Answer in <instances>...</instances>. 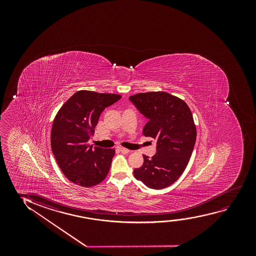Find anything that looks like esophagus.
<instances>
[{"instance_id": "34e87169", "label": "esophagus", "mask_w": 256, "mask_h": 256, "mask_svg": "<svg viewBox=\"0 0 256 256\" xmlns=\"http://www.w3.org/2000/svg\"><path fill=\"white\" fill-rule=\"evenodd\" d=\"M120 151L122 154H128L130 152V150L125 148H120Z\"/></svg>"}]
</instances>
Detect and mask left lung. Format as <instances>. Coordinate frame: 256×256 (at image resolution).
<instances>
[{"label": "left lung", "instance_id": "8db88e82", "mask_svg": "<svg viewBox=\"0 0 256 256\" xmlns=\"http://www.w3.org/2000/svg\"><path fill=\"white\" fill-rule=\"evenodd\" d=\"M148 122L142 133L156 140V153L144 156V164L134 168V178L150 189H164L182 175L196 142V126L189 106L181 98L165 92L130 96Z\"/></svg>", "mask_w": 256, "mask_h": 256}]
</instances>
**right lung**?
Masks as SVG:
<instances>
[{
  "label": "right lung",
  "instance_id": "1",
  "mask_svg": "<svg viewBox=\"0 0 256 256\" xmlns=\"http://www.w3.org/2000/svg\"><path fill=\"white\" fill-rule=\"evenodd\" d=\"M120 98L114 94L78 91L56 114L52 128V150L64 176L78 186H96L108 173L116 151L92 148L88 140L103 110Z\"/></svg>",
  "mask_w": 256,
  "mask_h": 256
}]
</instances>
